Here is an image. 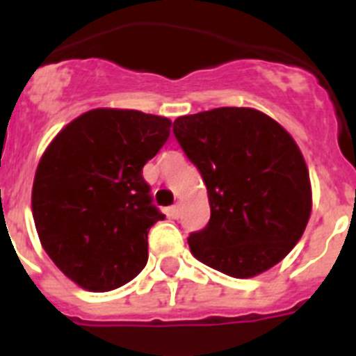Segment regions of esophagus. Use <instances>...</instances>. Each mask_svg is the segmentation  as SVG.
Returning <instances> with one entry per match:
<instances>
[{
	"label": "esophagus",
	"instance_id": "obj_1",
	"mask_svg": "<svg viewBox=\"0 0 356 356\" xmlns=\"http://www.w3.org/2000/svg\"><path fill=\"white\" fill-rule=\"evenodd\" d=\"M169 213H171L172 219H178V217H180V213H181V205H180V203H176V205H172L171 209H169Z\"/></svg>",
	"mask_w": 356,
	"mask_h": 356
}]
</instances>
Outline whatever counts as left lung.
Wrapping results in <instances>:
<instances>
[{
  "label": "left lung",
  "mask_w": 356,
  "mask_h": 356,
  "mask_svg": "<svg viewBox=\"0 0 356 356\" xmlns=\"http://www.w3.org/2000/svg\"><path fill=\"white\" fill-rule=\"evenodd\" d=\"M176 140L207 185L210 221L188 237L200 262L253 278L287 257L312 212L300 146L257 108L221 106L175 121Z\"/></svg>",
  "instance_id": "1"
}]
</instances>
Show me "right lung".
I'll return each instance as SVG.
<instances>
[{"mask_svg": "<svg viewBox=\"0 0 356 356\" xmlns=\"http://www.w3.org/2000/svg\"><path fill=\"white\" fill-rule=\"evenodd\" d=\"M171 134V119L94 108L72 119L37 165L31 212L44 251L71 282L114 291L147 262V232L163 219L151 205L144 163Z\"/></svg>", "mask_w": 356, "mask_h": 356, "instance_id": "add662e5", "label": "right lung"}]
</instances>
